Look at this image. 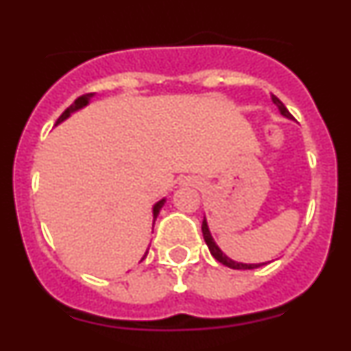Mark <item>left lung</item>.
I'll list each match as a JSON object with an SVG mask.
<instances>
[{
  "label": "left lung",
  "mask_w": 351,
  "mask_h": 351,
  "mask_svg": "<svg viewBox=\"0 0 351 351\" xmlns=\"http://www.w3.org/2000/svg\"><path fill=\"white\" fill-rule=\"evenodd\" d=\"M271 101H274V104L277 105L278 110H280L282 115L287 117V119H293V117L290 115L289 110L285 108V105L282 104V101L278 100V98L275 97V95H271ZM202 234H204V239H205V243H207L208 250H210L212 256H214L215 260L219 261V263L226 265V267L234 268V270H253V268L261 267V265H267V263H238V261H234V260H231V258H229V256H226V254L221 251V247H219L217 244H215L214 238H212L210 231H208L207 221H205V219H204V222H202Z\"/></svg>",
  "instance_id": "obj_1"
}]
</instances>
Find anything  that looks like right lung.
Instances as JSON below:
<instances>
[{
	"label": "right lung",
	"instance_id": "right-lung-1",
	"mask_svg": "<svg viewBox=\"0 0 351 351\" xmlns=\"http://www.w3.org/2000/svg\"><path fill=\"white\" fill-rule=\"evenodd\" d=\"M91 98H93V93H88V95H83V97L76 98V100H74V104L69 105V107H67L64 112H62V115L59 117L58 122H56V125H58V123H61V122H64L67 117H69L71 113L76 112V110L86 107V105L90 104ZM165 202H166V198H161V200H159L158 204H154V207H153V219H154V221H156V217H158V214H159V210H161V207H162V205H165ZM146 254H147V251H146ZM146 254H144V256H146ZM143 260H144V258H143Z\"/></svg>",
	"mask_w": 351,
	"mask_h": 351
}]
</instances>
